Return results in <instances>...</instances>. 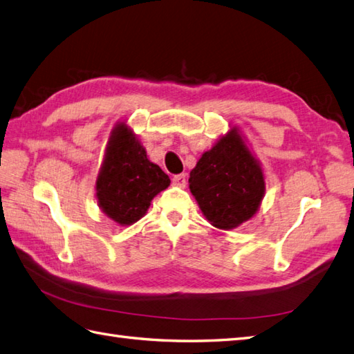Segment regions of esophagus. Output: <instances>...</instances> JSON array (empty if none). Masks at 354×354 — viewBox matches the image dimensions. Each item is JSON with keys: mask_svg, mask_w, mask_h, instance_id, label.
Masks as SVG:
<instances>
[{"mask_svg": "<svg viewBox=\"0 0 354 354\" xmlns=\"http://www.w3.org/2000/svg\"><path fill=\"white\" fill-rule=\"evenodd\" d=\"M185 184H187V175H185V174H180V175L174 176V185L184 188Z\"/></svg>", "mask_w": 354, "mask_h": 354, "instance_id": "1", "label": "esophagus"}]
</instances>
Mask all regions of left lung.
<instances>
[{
  "instance_id": "obj_1",
  "label": "left lung",
  "mask_w": 354,
  "mask_h": 354,
  "mask_svg": "<svg viewBox=\"0 0 354 354\" xmlns=\"http://www.w3.org/2000/svg\"><path fill=\"white\" fill-rule=\"evenodd\" d=\"M188 184L205 218L223 231L250 220L266 194L264 170L236 127L202 153Z\"/></svg>"
}]
</instances>
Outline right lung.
Instances as JSON below:
<instances>
[{"mask_svg":"<svg viewBox=\"0 0 354 354\" xmlns=\"http://www.w3.org/2000/svg\"><path fill=\"white\" fill-rule=\"evenodd\" d=\"M169 185V176L147 158L134 131L127 122H118L106 142L95 185L104 214L120 226L133 225L146 214L153 197Z\"/></svg>","mask_w":354,"mask_h":354,"instance_id":"1","label":"right lung"}]
</instances>
